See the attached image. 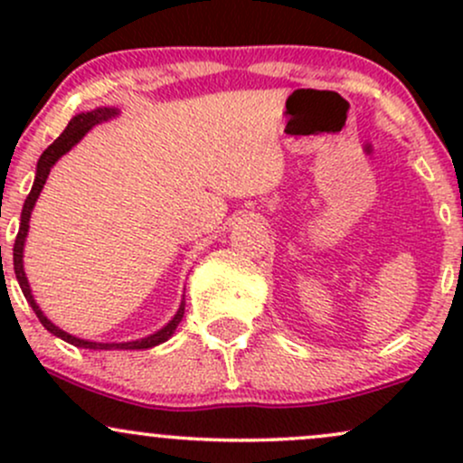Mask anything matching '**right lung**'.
I'll return each instance as SVG.
<instances>
[{"mask_svg": "<svg viewBox=\"0 0 463 463\" xmlns=\"http://www.w3.org/2000/svg\"><path fill=\"white\" fill-rule=\"evenodd\" d=\"M119 115V109H110V106H99V109H93V110H87V113H78L76 117H71V121L67 124V128L62 130V135L58 137V139L52 143L47 150L41 154L39 163H36V176H34V184H32L28 198L24 202V211H21V222H19V232H17V239H14V248H13V261H14V274H17V280H19V287L21 291H24L25 300H28V305L32 307V311L36 313V317H39L41 324L50 331L52 335H56V337L65 339L67 344H73V346L78 348H89V350H147V348H154L158 346V344L167 342L169 337H172L174 331H176V326L183 320L184 316V298L180 300V307L176 311V316L172 317L167 324H165L163 328H158L156 333L147 335V337H141V339H135V342H89V339H80L76 335H69L67 331H62L61 326H56L54 322L47 320V316L43 311H41V307L36 305L34 296H32V289H30V283H28V276H25V269H24V246H25V237H28V231H30V215H32V209H34L36 200H39L41 191H43V184L47 176H50L52 167H54L56 161L61 156H65V154L71 150L76 143L82 139L84 135H87L89 130L93 128V126L102 124V121H109L113 119V117Z\"/></svg>", "mask_w": 463, "mask_h": 463, "instance_id": "add662e5", "label": "right lung"}]
</instances>
